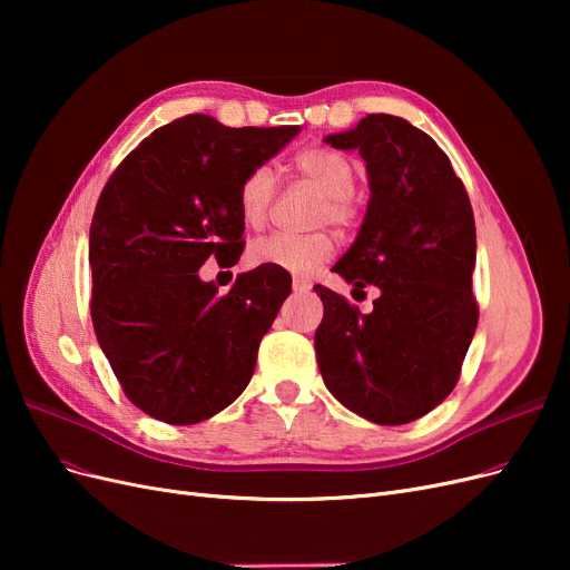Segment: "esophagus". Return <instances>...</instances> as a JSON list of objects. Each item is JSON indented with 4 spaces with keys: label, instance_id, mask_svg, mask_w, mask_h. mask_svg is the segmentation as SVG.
<instances>
[{
    "label": "esophagus",
    "instance_id": "esophagus-1",
    "mask_svg": "<svg viewBox=\"0 0 570 570\" xmlns=\"http://www.w3.org/2000/svg\"><path fill=\"white\" fill-rule=\"evenodd\" d=\"M292 289L299 292V295H304V292L312 289V283L304 281V278H295V281H292Z\"/></svg>",
    "mask_w": 570,
    "mask_h": 570
}]
</instances>
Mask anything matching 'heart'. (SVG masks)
<instances>
[{"label":"heart","instance_id":"b5f03b06","mask_svg":"<svg viewBox=\"0 0 570 570\" xmlns=\"http://www.w3.org/2000/svg\"><path fill=\"white\" fill-rule=\"evenodd\" d=\"M297 174L316 185L323 193L318 206V223L331 220L333 226L350 228L356 218V206L352 199L354 193V166L342 154L312 147L299 151L295 161ZM275 197V176L268 166H256L239 183L237 206L239 216L249 228H262L268 220L271 204ZM335 254V237L325 230L295 235V233H275L256 239L249 247L252 266H273L292 275H312L327 258Z\"/></svg>","mask_w":570,"mask_h":570}]
</instances>
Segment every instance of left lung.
Here are the masks:
<instances>
[{"mask_svg": "<svg viewBox=\"0 0 570 570\" xmlns=\"http://www.w3.org/2000/svg\"><path fill=\"white\" fill-rule=\"evenodd\" d=\"M335 149L366 161L371 199L354 245L333 266L381 297L361 314L316 285L323 321L314 344L325 387L361 419L404 425L444 402L475 335V220L452 161L423 130L368 114Z\"/></svg>", "mask_w": 570, "mask_h": 570, "instance_id": "obj_1", "label": "left lung"}]
</instances>
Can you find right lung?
Segmentation results:
<instances>
[{
  "mask_svg": "<svg viewBox=\"0 0 570 570\" xmlns=\"http://www.w3.org/2000/svg\"><path fill=\"white\" fill-rule=\"evenodd\" d=\"M297 132L189 114L154 130L101 189L90 226L92 325L120 387L147 416L193 425L249 385L289 275L258 266L220 297L199 268L209 256L237 264L239 183Z\"/></svg>",
  "mask_w": 570,
  "mask_h": 570,
  "instance_id": "obj_1",
  "label": "right lung"
}]
</instances>
